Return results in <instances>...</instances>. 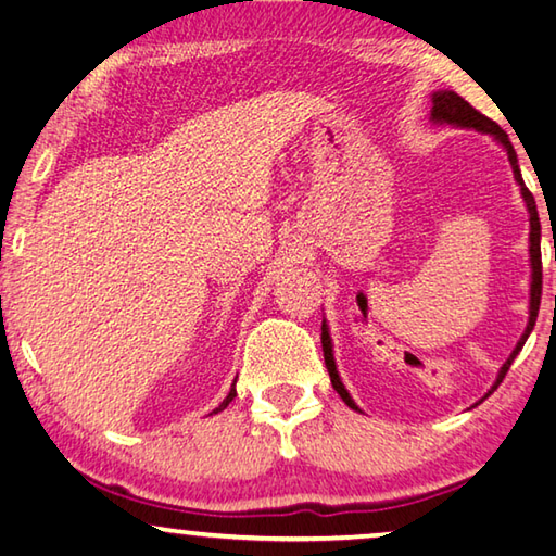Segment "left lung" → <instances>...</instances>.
Wrapping results in <instances>:
<instances>
[{
    "instance_id": "1",
    "label": "left lung",
    "mask_w": 556,
    "mask_h": 556,
    "mask_svg": "<svg viewBox=\"0 0 556 556\" xmlns=\"http://www.w3.org/2000/svg\"><path fill=\"white\" fill-rule=\"evenodd\" d=\"M431 119L434 122H446V125H456V127H466V129H478V131H485V135H493L497 142H501L505 147L507 152V159H510V166H513V174H515V181L517 186H520V193L525 199V205H527V213H530V262H532V281H530V321H527V328L520 341H517L515 351L510 353V357L503 363L501 372H497V380L491 388L493 390L497 388V384L503 382V378L507 375V370H510V365L515 361V355L522 351V345L527 341V336L532 333L534 328V321H538V312H540V299H542V250H540V238H542V228H540V215H538V205H534V195L527 191V186L522 181V174H520V166H517V154L515 149L510 144V139H507L505 131L501 129V125L493 119H488L485 115H481L470 102H466L460 96H456L454 90H441V92H434L431 96ZM321 343H324V361H326V368H328V375H331V384L333 390L341 394V400L348 404V407L361 412L357 409V404L353 402L351 394H348L345 384L341 382V375H338L336 370V361H333V345H331V336H328V326L326 321L321 324ZM485 394V397H488ZM483 397V400H485Z\"/></svg>"
}]
</instances>
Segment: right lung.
<instances>
[{
	"instance_id": "add662e5",
	"label": "right lung",
	"mask_w": 556,
	"mask_h": 556,
	"mask_svg": "<svg viewBox=\"0 0 556 556\" xmlns=\"http://www.w3.org/2000/svg\"><path fill=\"white\" fill-rule=\"evenodd\" d=\"M235 394H238V392H235V382H232V388H230V392H228V397H225V400L220 402V407H215L213 412H215V414H218L220 409H225V407H228V404L232 402V397H235Z\"/></svg>"
}]
</instances>
